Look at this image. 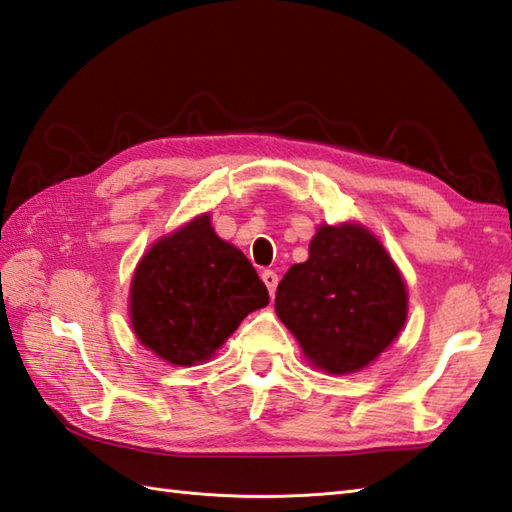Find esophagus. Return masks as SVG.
Wrapping results in <instances>:
<instances>
[{
    "label": "esophagus",
    "instance_id": "obj_1",
    "mask_svg": "<svg viewBox=\"0 0 512 512\" xmlns=\"http://www.w3.org/2000/svg\"><path fill=\"white\" fill-rule=\"evenodd\" d=\"M260 278H263V283H265V287L269 291V296H274L276 294V287H278V274H276V271L265 269L263 274H260Z\"/></svg>",
    "mask_w": 512,
    "mask_h": 512
}]
</instances>
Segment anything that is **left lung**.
Wrapping results in <instances>:
<instances>
[{"label":"left lung","mask_w":512,"mask_h":512,"mask_svg":"<svg viewBox=\"0 0 512 512\" xmlns=\"http://www.w3.org/2000/svg\"><path fill=\"white\" fill-rule=\"evenodd\" d=\"M276 314L305 356L329 373L367 367L406 320L398 267L364 227H320L305 263L276 289Z\"/></svg>","instance_id":"8db88e82"}]
</instances>
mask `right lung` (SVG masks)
<instances>
[{"instance_id":"right-lung-1","label":"right lung","mask_w":512,"mask_h":512,"mask_svg":"<svg viewBox=\"0 0 512 512\" xmlns=\"http://www.w3.org/2000/svg\"><path fill=\"white\" fill-rule=\"evenodd\" d=\"M130 300L145 347L190 367L210 358L269 294L247 256L221 241L203 214L143 256Z\"/></svg>"}]
</instances>
